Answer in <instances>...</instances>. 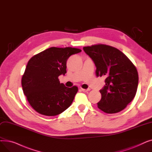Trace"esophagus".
Masks as SVG:
<instances>
[{"label": "esophagus", "mask_w": 152, "mask_h": 152, "mask_svg": "<svg viewBox=\"0 0 152 152\" xmlns=\"http://www.w3.org/2000/svg\"><path fill=\"white\" fill-rule=\"evenodd\" d=\"M81 91H83V92H87V91H90V89H82V88H81Z\"/></svg>", "instance_id": "34e87169"}]
</instances>
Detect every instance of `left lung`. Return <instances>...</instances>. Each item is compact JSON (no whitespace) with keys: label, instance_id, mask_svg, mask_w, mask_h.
<instances>
[{"label":"left lung","instance_id":"1","mask_svg":"<svg viewBox=\"0 0 152 152\" xmlns=\"http://www.w3.org/2000/svg\"><path fill=\"white\" fill-rule=\"evenodd\" d=\"M83 50L94 61L97 77H105L100 90L98 108L107 113L119 112L136 94L139 76L136 68L120 50L104 44L84 47Z\"/></svg>","mask_w":152,"mask_h":152}]
</instances>
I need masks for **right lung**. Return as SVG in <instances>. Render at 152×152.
Instances as JSON below:
<instances>
[{
    "mask_svg": "<svg viewBox=\"0 0 152 152\" xmlns=\"http://www.w3.org/2000/svg\"><path fill=\"white\" fill-rule=\"evenodd\" d=\"M81 52L72 47H50L29 60L21 85L28 102L37 112L56 116L70 107L77 87H67L58 77L66 73V61L70 56Z\"/></svg>",
    "mask_w": 152,
    "mask_h": 152,
    "instance_id": "right-lung-1",
    "label": "right lung"
}]
</instances>
